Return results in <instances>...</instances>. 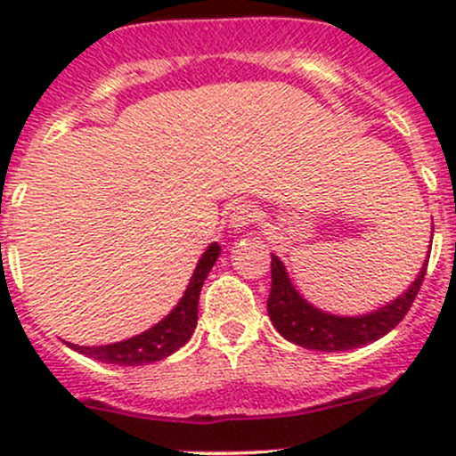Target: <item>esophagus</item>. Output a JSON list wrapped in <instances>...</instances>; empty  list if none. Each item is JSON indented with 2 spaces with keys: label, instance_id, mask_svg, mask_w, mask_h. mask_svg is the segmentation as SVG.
<instances>
[{
  "label": "esophagus",
  "instance_id": "esophagus-1",
  "mask_svg": "<svg viewBox=\"0 0 456 456\" xmlns=\"http://www.w3.org/2000/svg\"><path fill=\"white\" fill-rule=\"evenodd\" d=\"M256 220L257 209L251 202H238L232 209V214H229V224H232L233 229H245L249 227V224H254Z\"/></svg>",
  "mask_w": 456,
  "mask_h": 456
}]
</instances>
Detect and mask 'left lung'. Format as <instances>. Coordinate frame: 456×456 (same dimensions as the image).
I'll use <instances>...</instances> for the list:
<instances>
[{
  "mask_svg": "<svg viewBox=\"0 0 456 456\" xmlns=\"http://www.w3.org/2000/svg\"><path fill=\"white\" fill-rule=\"evenodd\" d=\"M426 266L428 260L421 266L415 282L411 284V289L390 305L381 306L369 315L342 317L324 314V311L311 306L293 289L278 256H271V293L269 300H266V311H269V317L278 333L297 346L326 353L351 351V348H360L364 344L384 338L406 317L417 293H419L421 282H424Z\"/></svg>",
  "mask_w": 456,
  "mask_h": 456,
  "instance_id": "1",
  "label": "left lung"
}]
</instances>
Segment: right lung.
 Returning a JSON list of instances; mask_svg holds the SVG:
<instances>
[{
	"mask_svg": "<svg viewBox=\"0 0 456 456\" xmlns=\"http://www.w3.org/2000/svg\"><path fill=\"white\" fill-rule=\"evenodd\" d=\"M218 256L220 247L214 242L202 254L199 266H196L194 275L190 280V287H187L185 296L178 302L176 309L165 320H160L159 324L151 326L150 330L136 335V338L126 339V342L105 344V346H79V344H72L70 348L84 353L87 357H94V360L103 362V364L118 366H142L172 355L183 344H187V339L194 333L196 322H199V297L202 282H205L207 273L211 271Z\"/></svg>",
	"mask_w": 456,
	"mask_h": 456,
	"instance_id": "1",
	"label": "right lung"
}]
</instances>
